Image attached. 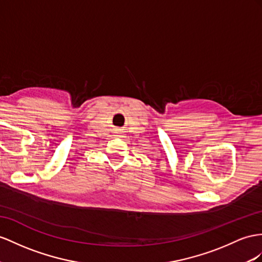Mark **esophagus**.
<instances>
[{
  "label": "esophagus",
  "instance_id": "1",
  "mask_svg": "<svg viewBox=\"0 0 262 262\" xmlns=\"http://www.w3.org/2000/svg\"><path fill=\"white\" fill-rule=\"evenodd\" d=\"M117 136H118V137H122V136H120V135H117Z\"/></svg>",
  "mask_w": 262,
  "mask_h": 262
}]
</instances>
